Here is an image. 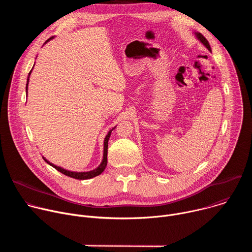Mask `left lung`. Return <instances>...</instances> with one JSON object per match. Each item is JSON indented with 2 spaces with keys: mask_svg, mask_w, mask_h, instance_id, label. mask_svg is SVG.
<instances>
[{
  "mask_svg": "<svg viewBox=\"0 0 252 252\" xmlns=\"http://www.w3.org/2000/svg\"><path fill=\"white\" fill-rule=\"evenodd\" d=\"M194 33H195V37H196V39L209 51V52H211V49H210V46H209V43H208V41L203 37V35L200 33V32H194Z\"/></svg>",
  "mask_w": 252,
  "mask_h": 252,
  "instance_id": "left-lung-1",
  "label": "left lung"
}]
</instances>
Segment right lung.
Returning a JSON list of instances; mask_svg holds the SVG:
<instances>
[{
    "instance_id": "add662e5",
    "label": "right lung",
    "mask_w": 252,
    "mask_h": 252,
    "mask_svg": "<svg viewBox=\"0 0 252 252\" xmlns=\"http://www.w3.org/2000/svg\"><path fill=\"white\" fill-rule=\"evenodd\" d=\"M53 39H54V37L50 38L49 40L46 41L45 44H47L49 41H51V40H53ZM33 65H34V64H33ZM32 68H33V66H32ZM32 68L31 69V71L29 73L28 80H27V85H26V93H27V94H28V85H29V81H30V76H31V73H32ZM115 128H116V126L113 127L112 129H110L109 131H107V133H106V135H105V137H104V140H103V156H102V160H101L100 164H99L96 168H94V169H93V170H90V171H80V172H78V171H71V170L64 169V168H63V167H61V166H58V165H56V164L50 162V161H49L47 158H45L44 157H43V158H44V160H45L47 163H49L51 166H53L54 168H56L58 171L62 172V173L64 174V175H67V176H69V177H73V178H76V179H90V178H93V177H94V176H97V175H99V174L104 170V168H105V166H106V163H107V145H109V138H110V136H111V133H112V131H113Z\"/></svg>"
}]
</instances>
